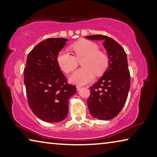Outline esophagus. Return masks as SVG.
I'll list each match as a JSON object with an SVG mask.
<instances>
[{
  "label": "esophagus",
  "instance_id": "obj_1",
  "mask_svg": "<svg viewBox=\"0 0 157 157\" xmlns=\"http://www.w3.org/2000/svg\"><path fill=\"white\" fill-rule=\"evenodd\" d=\"M76 89H77V90H78V91H79V90L81 89V86H78H78H76Z\"/></svg>",
  "mask_w": 157,
  "mask_h": 157
}]
</instances>
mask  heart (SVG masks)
Listing matches in <instances>:
<instances>
[{"instance_id":"heart-1","label":"heart","mask_w":157,"mask_h":157,"mask_svg":"<svg viewBox=\"0 0 157 157\" xmlns=\"http://www.w3.org/2000/svg\"><path fill=\"white\" fill-rule=\"evenodd\" d=\"M75 57L68 50H62L57 57L59 67L66 73H70L77 68L78 60H82V68L76 71L70 77L71 83L82 86L92 82L95 73L100 75L105 72L109 66V57L105 52L100 51L96 44L89 40H81L72 46Z\"/></svg>"}]
</instances>
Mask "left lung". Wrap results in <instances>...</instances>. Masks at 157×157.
Wrapping results in <instances>:
<instances>
[{"label": "left lung", "mask_w": 157, "mask_h": 157, "mask_svg": "<svg viewBox=\"0 0 157 157\" xmlns=\"http://www.w3.org/2000/svg\"><path fill=\"white\" fill-rule=\"evenodd\" d=\"M102 40L108 55L109 66L103 75L90 87L87 105L91 115L99 120H110L120 113L125 104L130 88V73L127 54L120 44L107 36H85Z\"/></svg>", "instance_id": "obj_1"}]
</instances>
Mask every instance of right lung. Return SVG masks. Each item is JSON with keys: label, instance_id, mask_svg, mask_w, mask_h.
<instances>
[{"label": "right lung", "instance_id": "1", "mask_svg": "<svg viewBox=\"0 0 157 157\" xmlns=\"http://www.w3.org/2000/svg\"><path fill=\"white\" fill-rule=\"evenodd\" d=\"M68 40L49 38L41 41L28 55L24 84L28 102L41 120L58 123L68 113V100L77 91L60 70L57 57Z\"/></svg>", "mask_w": 157, "mask_h": 157}]
</instances>
